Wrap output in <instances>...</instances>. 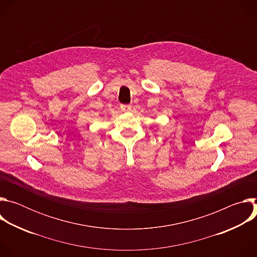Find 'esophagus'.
<instances>
[{
    "label": "esophagus",
    "mask_w": 257,
    "mask_h": 257,
    "mask_svg": "<svg viewBox=\"0 0 257 257\" xmlns=\"http://www.w3.org/2000/svg\"><path fill=\"white\" fill-rule=\"evenodd\" d=\"M121 109L123 112H129L131 111V105L130 104H121Z\"/></svg>",
    "instance_id": "esophagus-1"
}]
</instances>
